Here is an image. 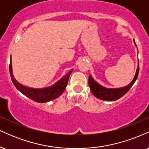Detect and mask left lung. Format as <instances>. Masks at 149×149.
Masks as SVG:
<instances>
[{"label": "left lung", "mask_w": 149, "mask_h": 149, "mask_svg": "<svg viewBox=\"0 0 149 149\" xmlns=\"http://www.w3.org/2000/svg\"><path fill=\"white\" fill-rule=\"evenodd\" d=\"M134 43L135 46L136 47V42L134 40ZM139 60H138V66L136 69V73L135 76L132 80V82L129 85H126V86L123 87V88H107L105 87L102 86L100 84H99L97 81L94 80L92 76H89L88 83L89 86H90V90H91L92 93L95 95L97 98L100 99V100H104V101H109V102H113L118 99L122 97L123 95H125L127 92L129 91L130 89L132 88L134 82L136 81V78H137L138 75H139Z\"/></svg>", "instance_id": "left-lung-1"}]
</instances>
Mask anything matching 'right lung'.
<instances>
[{
    "label": "right lung",
    "mask_w": 149,
    "mask_h": 149,
    "mask_svg": "<svg viewBox=\"0 0 149 149\" xmlns=\"http://www.w3.org/2000/svg\"><path fill=\"white\" fill-rule=\"evenodd\" d=\"M73 69H71L69 73L64 75L60 80H58L57 83L49 87L44 88H33L26 87L23 85L15 79L13 73V67H12V60L10 57V73L12 81L13 84L17 90L34 102L38 103H45L48 102L49 101L55 100L59 97L61 94L64 92L65 88L67 85L68 80H69V76L72 72Z\"/></svg>",
    "instance_id": "add662e5"
}]
</instances>
